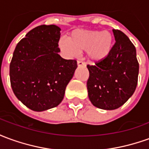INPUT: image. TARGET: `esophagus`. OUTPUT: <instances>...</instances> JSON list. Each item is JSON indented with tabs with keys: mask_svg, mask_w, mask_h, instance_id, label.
<instances>
[{
	"mask_svg": "<svg viewBox=\"0 0 149 149\" xmlns=\"http://www.w3.org/2000/svg\"><path fill=\"white\" fill-rule=\"evenodd\" d=\"M85 63L81 61H77V66L78 67H82V66H85Z\"/></svg>",
	"mask_w": 149,
	"mask_h": 149,
	"instance_id": "obj_1",
	"label": "esophagus"
}]
</instances>
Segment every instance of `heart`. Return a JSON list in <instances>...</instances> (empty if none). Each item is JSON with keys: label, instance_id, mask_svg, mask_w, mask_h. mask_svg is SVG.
I'll use <instances>...</instances> for the list:
<instances>
[{"label": "heart", "instance_id": "b5f03b06", "mask_svg": "<svg viewBox=\"0 0 149 149\" xmlns=\"http://www.w3.org/2000/svg\"><path fill=\"white\" fill-rule=\"evenodd\" d=\"M113 45V37L109 31L76 29L69 38L62 37L59 39L58 47L67 57H76L80 52L86 51L88 60L100 62L109 56Z\"/></svg>", "mask_w": 149, "mask_h": 149}]
</instances>
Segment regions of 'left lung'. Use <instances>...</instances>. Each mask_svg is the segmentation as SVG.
Segmentation results:
<instances>
[{
	"label": "left lung",
	"mask_w": 149,
	"mask_h": 149,
	"mask_svg": "<svg viewBox=\"0 0 149 149\" xmlns=\"http://www.w3.org/2000/svg\"><path fill=\"white\" fill-rule=\"evenodd\" d=\"M116 43L103 61L87 65L88 98L98 109L114 110L134 93L137 85L139 64L133 44L121 31L112 29Z\"/></svg>",
	"instance_id": "left-lung-1"
}]
</instances>
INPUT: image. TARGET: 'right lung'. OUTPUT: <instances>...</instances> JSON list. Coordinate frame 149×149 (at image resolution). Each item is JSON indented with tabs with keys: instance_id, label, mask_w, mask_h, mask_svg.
<instances>
[{
	"instance_id": "1",
	"label": "right lung",
	"mask_w": 149,
	"mask_h": 149,
	"mask_svg": "<svg viewBox=\"0 0 149 149\" xmlns=\"http://www.w3.org/2000/svg\"><path fill=\"white\" fill-rule=\"evenodd\" d=\"M61 30L54 24L34 28L13 52L9 66L11 87L18 100L36 112L61 104L77 68V61L58 54Z\"/></svg>"
}]
</instances>
